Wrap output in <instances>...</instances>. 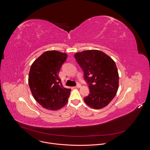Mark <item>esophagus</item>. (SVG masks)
Listing matches in <instances>:
<instances>
[{
  "label": "esophagus",
  "instance_id": "esophagus-1",
  "mask_svg": "<svg viewBox=\"0 0 150 150\" xmlns=\"http://www.w3.org/2000/svg\"><path fill=\"white\" fill-rule=\"evenodd\" d=\"M81 87V85L80 84H77L74 88H80Z\"/></svg>",
  "mask_w": 150,
  "mask_h": 150
}]
</instances>
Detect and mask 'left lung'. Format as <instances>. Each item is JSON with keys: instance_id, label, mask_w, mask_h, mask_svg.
<instances>
[{"instance_id": "1", "label": "left lung", "mask_w": 150, "mask_h": 150, "mask_svg": "<svg viewBox=\"0 0 150 150\" xmlns=\"http://www.w3.org/2000/svg\"><path fill=\"white\" fill-rule=\"evenodd\" d=\"M74 57L90 89L89 95L83 98L85 103L94 109L108 105L119 87V74L114 60L97 50L76 53Z\"/></svg>"}]
</instances>
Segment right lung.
I'll return each mask as SVG.
<instances>
[{"instance_id":"add662e5","label":"right lung","mask_w":150,"mask_h":150,"mask_svg":"<svg viewBox=\"0 0 150 150\" xmlns=\"http://www.w3.org/2000/svg\"><path fill=\"white\" fill-rule=\"evenodd\" d=\"M67 58V53L47 51L31 67L28 83L31 93L35 100L47 109H59L68 102L71 90L63 87L58 75Z\"/></svg>"}]
</instances>
